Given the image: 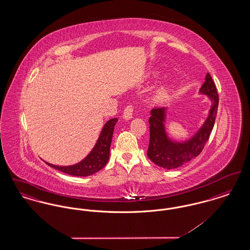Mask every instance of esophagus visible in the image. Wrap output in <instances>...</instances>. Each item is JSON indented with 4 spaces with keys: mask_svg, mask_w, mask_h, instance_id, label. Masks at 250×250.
Returning <instances> with one entry per match:
<instances>
[{
    "mask_svg": "<svg viewBox=\"0 0 250 250\" xmlns=\"http://www.w3.org/2000/svg\"><path fill=\"white\" fill-rule=\"evenodd\" d=\"M133 111H134V105L133 104H128L125 108L124 109V113H123V117L125 120H129L132 118L133 115Z\"/></svg>",
    "mask_w": 250,
    "mask_h": 250,
    "instance_id": "esophagus-1",
    "label": "esophagus"
}]
</instances>
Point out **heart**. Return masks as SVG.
Listing matches in <instances>:
<instances>
[{"mask_svg": "<svg viewBox=\"0 0 250 250\" xmlns=\"http://www.w3.org/2000/svg\"><path fill=\"white\" fill-rule=\"evenodd\" d=\"M164 95H165V93H164V92H161V93H160V96H161V97H163Z\"/></svg>", "mask_w": 250, "mask_h": 250, "instance_id": "obj_1", "label": "heart"}]
</instances>
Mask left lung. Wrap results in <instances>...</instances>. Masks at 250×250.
Instances as JSON below:
<instances>
[{"instance_id":"1","label":"left lung","mask_w":250,"mask_h":250,"mask_svg":"<svg viewBox=\"0 0 250 250\" xmlns=\"http://www.w3.org/2000/svg\"><path fill=\"white\" fill-rule=\"evenodd\" d=\"M201 93L209 96L213 106L201 130L187 143H172L167 139L163 124L165 118V109L163 107H154L151 110V117L149 118L150 142L147 155L157 166L167 169L175 168L189 162L202 153L213 130L219 100L216 86L209 73L206 75Z\"/></svg>"}]
</instances>
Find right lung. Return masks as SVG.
<instances>
[{"label": "right lung", "mask_w": 250, "mask_h": 250, "mask_svg": "<svg viewBox=\"0 0 250 250\" xmlns=\"http://www.w3.org/2000/svg\"><path fill=\"white\" fill-rule=\"evenodd\" d=\"M117 121V118L107 121L102 129L94 149L82 162L68 167L54 166L49 163L47 164L60 171H62L73 176H89L99 171L101 168L106 166L107 163L113 130Z\"/></svg>", "instance_id": "obj_1"}]
</instances>
